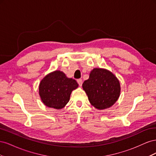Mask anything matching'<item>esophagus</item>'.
<instances>
[{"label": "esophagus", "instance_id": "obj_1", "mask_svg": "<svg viewBox=\"0 0 156 156\" xmlns=\"http://www.w3.org/2000/svg\"><path fill=\"white\" fill-rule=\"evenodd\" d=\"M77 83H78V84H79V85L80 87H81L82 84H83V80H82L81 79H77Z\"/></svg>", "mask_w": 156, "mask_h": 156}]
</instances>
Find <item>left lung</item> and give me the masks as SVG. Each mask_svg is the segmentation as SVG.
Returning <instances> with one entry per match:
<instances>
[{
    "mask_svg": "<svg viewBox=\"0 0 156 156\" xmlns=\"http://www.w3.org/2000/svg\"><path fill=\"white\" fill-rule=\"evenodd\" d=\"M83 88L91 105L100 110L114 105L120 94L119 79L110 71L102 68L91 71L89 79L83 84Z\"/></svg>",
    "mask_w": 156,
    "mask_h": 156,
    "instance_id": "1",
    "label": "left lung"
}]
</instances>
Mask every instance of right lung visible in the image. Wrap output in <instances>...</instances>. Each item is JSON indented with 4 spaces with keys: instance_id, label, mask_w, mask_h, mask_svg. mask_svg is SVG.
I'll list each match as a JSON object with an SVG mask.
<instances>
[{
    "instance_id": "1",
    "label": "right lung",
    "mask_w": 156,
    "mask_h": 156,
    "mask_svg": "<svg viewBox=\"0 0 156 156\" xmlns=\"http://www.w3.org/2000/svg\"><path fill=\"white\" fill-rule=\"evenodd\" d=\"M79 86L77 81L68 78L59 70L48 74L39 85V94L44 105L61 109L69 100L71 93Z\"/></svg>"
}]
</instances>
